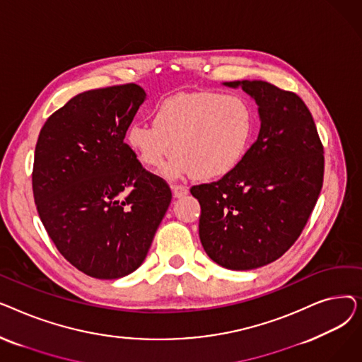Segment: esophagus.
I'll list each match as a JSON object with an SVG mask.
<instances>
[{"label":"esophagus","instance_id":"34e87169","mask_svg":"<svg viewBox=\"0 0 362 362\" xmlns=\"http://www.w3.org/2000/svg\"><path fill=\"white\" fill-rule=\"evenodd\" d=\"M171 191H173V195L175 198H182L185 195H187L189 189L183 185H171Z\"/></svg>","mask_w":362,"mask_h":362}]
</instances>
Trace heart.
Masks as SVG:
<instances>
[{
    "instance_id": "obj_1",
    "label": "heart",
    "mask_w": 362,
    "mask_h": 362,
    "mask_svg": "<svg viewBox=\"0 0 362 362\" xmlns=\"http://www.w3.org/2000/svg\"><path fill=\"white\" fill-rule=\"evenodd\" d=\"M152 123H132L126 141L148 168H161L176 152L168 173H194L201 179L229 175L245 158L255 114L239 95L218 92L176 93L152 111Z\"/></svg>"
}]
</instances>
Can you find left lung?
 Returning <instances> with one entry per match:
<instances>
[{
	"mask_svg": "<svg viewBox=\"0 0 362 362\" xmlns=\"http://www.w3.org/2000/svg\"><path fill=\"white\" fill-rule=\"evenodd\" d=\"M258 105L257 141L242 163L213 183L194 186L199 239L229 270H254L286 252L305 227L325 175V149L308 107L264 81L224 82Z\"/></svg>",
	"mask_w": 362,
	"mask_h": 362,
	"instance_id": "obj_1",
	"label": "left lung"
}]
</instances>
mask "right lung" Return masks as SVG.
I'll return each mask as SVG.
<instances>
[{
	"label": "right lung",
	"instance_id": "right-lung-1",
	"mask_svg": "<svg viewBox=\"0 0 362 362\" xmlns=\"http://www.w3.org/2000/svg\"><path fill=\"white\" fill-rule=\"evenodd\" d=\"M145 100L135 83L82 92L48 117L36 142L37 214L60 254L95 279L135 272L171 202L168 185L124 144Z\"/></svg>",
	"mask_w": 362,
	"mask_h": 362
}]
</instances>
